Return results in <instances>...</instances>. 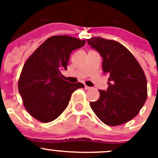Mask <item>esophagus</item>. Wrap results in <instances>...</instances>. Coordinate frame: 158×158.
Instances as JSON below:
<instances>
[{
    "label": "esophagus",
    "instance_id": "34e87169",
    "mask_svg": "<svg viewBox=\"0 0 158 158\" xmlns=\"http://www.w3.org/2000/svg\"><path fill=\"white\" fill-rule=\"evenodd\" d=\"M85 89L86 90H89V89H91V87H89V86H87V85H85Z\"/></svg>",
    "mask_w": 158,
    "mask_h": 158
}]
</instances>
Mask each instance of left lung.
<instances>
[{
	"label": "left lung",
	"mask_w": 158,
	"mask_h": 158,
	"mask_svg": "<svg viewBox=\"0 0 158 158\" xmlns=\"http://www.w3.org/2000/svg\"><path fill=\"white\" fill-rule=\"evenodd\" d=\"M88 43L103 58V72L109 76L107 90L90 103L96 116L108 126H117L135 118L147 98L144 71L126 47L114 40L94 37Z\"/></svg>",
	"instance_id": "left-lung-1"
}]
</instances>
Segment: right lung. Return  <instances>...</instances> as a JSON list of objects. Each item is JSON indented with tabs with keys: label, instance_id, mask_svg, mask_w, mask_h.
<instances>
[{
	"label": "right lung",
	"instance_id": "right-lung-1",
	"mask_svg": "<svg viewBox=\"0 0 158 158\" xmlns=\"http://www.w3.org/2000/svg\"><path fill=\"white\" fill-rule=\"evenodd\" d=\"M85 44L68 35H55L43 42L26 61L18 82L23 104L37 120L49 123L58 118L69 104L71 95L82 83L62 79L73 51Z\"/></svg>",
	"mask_w": 158,
	"mask_h": 158
}]
</instances>
